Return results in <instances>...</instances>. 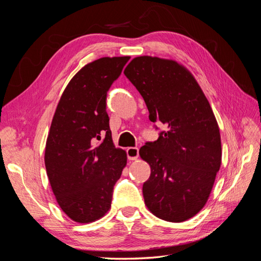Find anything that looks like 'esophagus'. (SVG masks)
Here are the masks:
<instances>
[{
	"label": "esophagus",
	"instance_id": "34e87169",
	"mask_svg": "<svg viewBox=\"0 0 261 261\" xmlns=\"http://www.w3.org/2000/svg\"><path fill=\"white\" fill-rule=\"evenodd\" d=\"M126 153H127V158L129 160H136L139 156V150L137 147H129L126 150Z\"/></svg>",
	"mask_w": 261,
	"mask_h": 261
}]
</instances>
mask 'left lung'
Returning <instances> with one entry per match:
<instances>
[{"mask_svg": "<svg viewBox=\"0 0 261 261\" xmlns=\"http://www.w3.org/2000/svg\"><path fill=\"white\" fill-rule=\"evenodd\" d=\"M124 74L144 98L149 120L167 126L139 150L151 169L145 203L158 218L183 222L206 204L220 169L216 116L194 76L175 61L138 57Z\"/></svg>", "mask_w": 261, "mask_h": 261, "instance_id": "obj_1", "label": "left lung"}]
</instances>
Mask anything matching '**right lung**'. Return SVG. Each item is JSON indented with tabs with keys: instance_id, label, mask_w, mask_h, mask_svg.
<instances>
[{
	"instance_id": "obj_1",
	"label": "right lung",
	"mask_w": 261,
	"mask_h": 261,
	"mask_svg": "<svg viewBox=\"0 0 261 261\" xmlns=\"http://www.w3.org/2000/svg\"><path fill=\"white\" fill-rule=\"evenodd\" d=\"M129 57L101 58L85 65L63 92L46 139L44 163L61 209L90 223L111 208L113 187L127 162L115 148L107 93Z\"/></svg>"
}]
</instances>
